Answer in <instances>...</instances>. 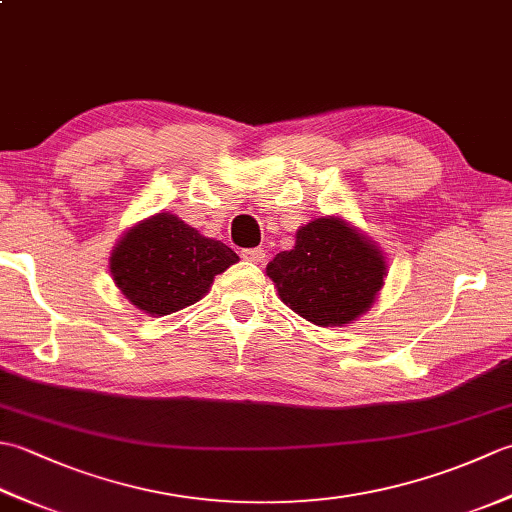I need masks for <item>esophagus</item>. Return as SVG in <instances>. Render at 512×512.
<instances>
[{"mask_svg": "<svg viewBox=\"0 0 512 512\" xmlns=\"http://www.w3.org/2000/svg\"><path fill=\"white\" fill-rule=\"evenodd\" d=\"M242 257L246 259V262L262 264V262H264V257H266V253H264L262 248H246V250H242Z\"/></svg>", "mask_w": 512, "mask_h": 512, "instance_id": "34e87169", "label": "esophagus"}]
</instances>
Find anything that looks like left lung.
I'll list each match as a JSON object with an SVG mask.
<instances>
[{
	"mask_svg": "<svg viewBox=\"0 0 512 512\" xmlns=\"http://www.w3.org/2000/svg\"><path fill=\"white\" fill-rule=\"evenodd\" d=\"M279 299L321 328L356 321L376 301L387 264L372 239L341 217H317L266 268Z\"/></svg>",
	"mask_w": 512,
	"mask_h": 512,
	"instance_id": "left-lung-1",
	"label": "left lung"
}]
</instances>
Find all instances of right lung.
Listing matches in <instances>:
<instances>
[{
	"instance_id": "right-lung-1",
	"label": "right lung",
	"mask_w": 512,
	"mask_h": 512,
	"mask_svg": "<svg viewBox=\"0 0 512 512\" xmlns=\"http://www.w3.org/2000/svg\"><path fill=\"white\" fill-rule=\"evenodd\" d=\"M237 262L226 244L200 235L178 215L158 213L118 239L110 273L132 306L165 317L200 301L215 275Z\"/></svg>"
}]
</instances>
